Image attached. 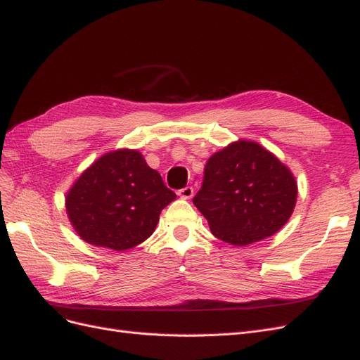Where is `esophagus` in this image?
<instances>
[{
	"label": "esophagus",
	"instance_id": "obj_1",
	"mask_svg": "<svg viewBox=\"0 0 360 360\" xmlns=\"http://www.w3.org/2000/svg\"><path fill=\"white\" fill-rule=\"evenodd\" d=\"M193 187H186V188H181L179 191H178V196L179 198H182V199H191V196H193Z\"/></svg>",
	"mask_w": 360,
	"mask_h": 360
}]
</instances>
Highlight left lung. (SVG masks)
Listing matches in <instances>:
<instances>
[{"label": "left lung", "instance_id": "1", "mask_svg": "<svg viewBox=\"0 0 360 360\" xmlns=\"http://www.w3.org/2000/svg\"><path fill=\"white\" fill-rule=\"evenodd\" d=\"M297 196V179L288 165L262 144L237 140L210 156L193 204L217 238L246 246L280 231Z\"/></svg>", "mask_w": 360, "mask_h": 360}]
</instances>
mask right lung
I'll return each mask as SVG.
<instances>
[{"label":"right lung","instance_id":"1","mask_svg":"<svg viewBox=\"0 0 360 360\" xmlns=\"http://www.w3.org/2000/svg\"><path fill=\"white\" fill-rule=\"evenodd\" d=\"M174 199L141 152L117 149L80 173L67 191L65 208L82 240L124 251L153 234L161 211Z\"/></svg>","mask_w":360,"mask_h":360}]
</instances>
